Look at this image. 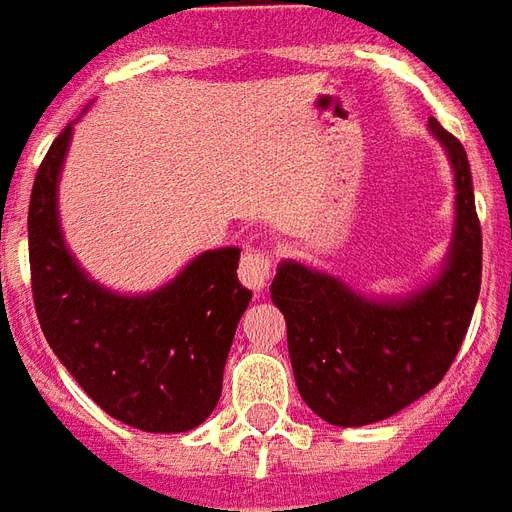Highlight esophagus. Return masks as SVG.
<instances>
[{
  "instance_id": "34e87169",
  "label": "esophagus",
  "mask_w": 512,
  "mask_h": 512,
  "mask_svg": "<svg viewBox=\"0 0 512 512\" xmlns=\"http://www.w3.org/2000/svg\"><path fill=\"white\" fill-rule=\"evenodd\" d=\"M240 283L245 289H253V292H261L267 281L272 278V256L264 251H251L245 253L240 261Z\"/></svg>"
}]
</instances>
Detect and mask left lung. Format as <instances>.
I'll return each mask as SVG.
<instances>
[{"label": "left lung", "instance_id": "1", "mask_svg": "<svg viewBox=\"0 0 512 512\" xmlns=\"http://www.w3.org/2000/svg\"><path fill=\"white\" fill-rule=\"evenodd\" d=\"M428 130L453 169L455 220L445 261L423 286L371 297L294 259H283L272 278L297 390L330 425L379 423L434 390L475 313L483 237L472 171L458 138L436 119H428Z\"/></svg>", "mask_w": 512, "mask_h": 512}]
</instances>
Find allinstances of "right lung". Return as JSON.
<instances>
[{
	"mask_svg": "<svg viewBox=\"0 0 512 512\" xmlns=\"http://www.w3.org/2000/svg\"><path fill=\"white\" fill-rule=\"evenodd\" d=\"M73 125L48 149L29 199L37 319L59 363L103 412L138 431L182 434L218 406L231 341L251 302L237 281L240 248L199 253L155 292L122 294L92 281L59 223Z\"/></svg>",
	"mask_w": 512,
	"mask_h": 512,
	"instance_id": "add662e5",
	"label": "right lung"
}]
</instances>
